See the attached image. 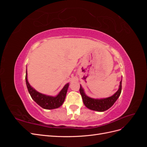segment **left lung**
Segmentation results:
<instances>
[{
    "label": "left lung",
    "instance_id": "left-lung-1",
    "mask_svg": "<svg viewBox=\"0 0 147 147\" xmlns=\"http://www.w3.org/2000/svg\"><path fill=\"white\" fill-rule=\"evenodd\" d=\"M121 83L122 79L119 83V86L118 90L115 93V94L109 97L104 99H93L87 96L84 93V90L80 85V92L82 95L83 103L87 108L89 109L97 111V112H104V111L108 110L112 107L116 100L118 99L119 96L121 92Z\"/></svg>",
    "mask_w": 147,
    "mask_h": 147
}]
</instances>
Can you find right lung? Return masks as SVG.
Masks as SVG:
<instances>
[{
    "instance_id": "add662e5",
    "label": "right lung",
    "mask_w": 147,
    "mask_h": 147,
    "mask_svg": "<svg viewBox=\"0 0 147 147\" xmlns=\"http://www.w3.org/2000/svg\"><path fill=\"white\" fill-rule=\"evenodd\" d=\"M26 82L28 91L32 99L38 105L45 109H55L63 105L69 86V84L67 83L59 94L55 97L42 94V93L37 91L30 85L28 80L27 70H26Z\"/></svg>"
}]
</instances>
